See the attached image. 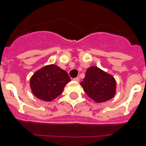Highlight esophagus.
<instances>
[{
  "label": "esophagus",
  "instance_id": "obj_1",
  "mask_svg": "<svg viewBox=\"0 0 146 146\" xmlns=\"http://www.w3.org/2000/svg\"><path fill=\"white\" fill-rule=\"evenodd\" d=\"M73 80H74L75 82H79V81H80V78L76 77V78H74V79H73Z\"/></svg>",
  "mask_w": 146,
  "mask_h": 146
}]
</instances>
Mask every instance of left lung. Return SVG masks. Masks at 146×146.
<instances>
[{
	"mask_svg": "<svg viewBox=\"0 0 146 146\" xmlns=\"http://www.w3.org/2000/svg\"><path fill=\"white\" fill-rule=\"evenodd\" d=\"M80 85L87 96L97 103L107 102L115 96L117 85L114 77L97 66L87 69Z\"/></svg>",
	"mask_w": 146,
	"mask_h": 146,
	"instance_id": "1",
	"label": "left lung"
}]
</instances>
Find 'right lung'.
I'll return each instance as SVG.
<instances>
[{
	"instance_id": "obj_1",
	"label": "right lung",
	"mask_w": 146,
	"mask_h": 146,
	"mask_svg": "<svg viewBox=\"0 0 146 146\" xmlns=\"http://www.w3.org/2000/svg\"><path fill=\"white\" fill-rule=\"evenodd\" d=\"M70 82L66 71L56 64H48L35 71L29 80L33 95L44 102H51L62 94L64 87Z\"/></svg>"
}]
</instances>
